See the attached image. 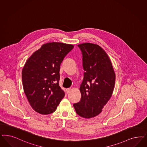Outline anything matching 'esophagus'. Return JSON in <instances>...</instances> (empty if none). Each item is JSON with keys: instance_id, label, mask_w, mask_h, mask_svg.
<instances>
[{"instance_id": "34e87169", "label": "esophagus", "mask_w": 147, "mask_h": 147, "mask_svg": "<svg viewBox=\"0 0 147 147\" xmlns=\"http://www.w3.org/2000/svg\"><path fill=\"white\" fill-rule=\"evenodd\" d=\"M71 90V88H67V89H66V92H67V94H69V93H70V92Z\"/></svg>"}]
</instances>
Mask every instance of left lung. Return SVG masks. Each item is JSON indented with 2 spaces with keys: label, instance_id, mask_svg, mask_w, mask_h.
<instances>
[{
  "label": "left lung",
  "instance_id": "obj_1",
  "mask_svg": "<svg viewBox=\"0 0 147 147\" xmlns=\"http://www.w3.org/2000/svg\"><path fill=\"white\" fill-rule=\"evenodd\" d=\"M78 47L84 72L80 89L81 100L73 105L79 116L90 119L101 113L111 97L115 74L108 55L99 45L83 43Z\"/></svg>",
  "mask_w": 147,
  "mask_h": 147
}]
</instances>
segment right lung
Here are the masks:
<instances>
[{
  "label": "right lung",
  "instance_id": "add662e5",
  "mask_svg": "<svg viewBox=\"0 0 147 147\" xmlns=\"http://www.w3.org/2000/svg\"><path fill=\"white\" fill-rule=\"evenodd\" d=\"M71 44H43L26 62L22 77L24 92L32 109L38 113H53L65 96L59 85L60 65L74 48Z\"/></svg>",
  "mask_w": 147,
  "mask_h": 147
}]
</instances>
